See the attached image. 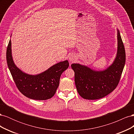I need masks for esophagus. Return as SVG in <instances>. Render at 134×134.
<instances>
[{
	"mask_svg": "<svg viewBox=\"0 0 134 134\" xmlns=\"http://www.w3.org/2000/svg\"><path fill=\"white\" fill-rule=\"evenodd\" d=\"M69 60L70 61V62H73V61L74 60V56H69Z\"/></svg>",
	"mask_w": 134,
	"mask_h": 134,
	"instance_id": "34e87169",
	"label": "esophagus"
}]
</instances>
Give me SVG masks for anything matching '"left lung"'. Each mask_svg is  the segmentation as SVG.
<instances>
[{"instance_id": "8db88e82", "label": "left lung", "mask_w": 134, "mask_h": 134, "mask_svg": "<svg viewBox=\"0 0 134 134\" xmlns=\"http://www.w3.org/2000/svg\"><path fill=\"white\" fill-rule=\"evenodd\" d=\"M118 48L114 62L103 71H94L79 64H72L77 91L86 99L102 98L111 93L118 86L126 61L124 43L120 32H117Z\"/></svg>"}]
</instances>
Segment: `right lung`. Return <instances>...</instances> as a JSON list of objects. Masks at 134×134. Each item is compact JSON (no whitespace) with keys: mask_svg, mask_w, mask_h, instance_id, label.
Returning <instances> with one entry per match:
<instances>
[{"mask_svg":"<svg viewBox=\"0 0 134 134\" xmlns=\"http://www.w3.org/2000/svg\"><path fill=\"white\" fill-rule=\"evenodd\" d=\"M6 58L8 66L18 90L28 98L35 100H46L53 97L59 87L61 75L69 66L68 61L65 60L40 74H27L15 65L12 56L10 40L7 48Z\"/></svg>","mask_w":134,"mask_h":134,"instance_id":"obj_1","label":"right lung"}]
</instances>
